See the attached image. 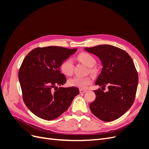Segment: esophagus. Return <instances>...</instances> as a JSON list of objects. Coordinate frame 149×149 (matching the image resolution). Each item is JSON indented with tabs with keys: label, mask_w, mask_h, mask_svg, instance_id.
<instances>
[{
	"label": "esophagus",
	"mask_w": 149,
	"mask_h": 149,
	"mask_svg": "<svg viewBox=\"0 0 149 149\" xmlns=\"http://www.w3.org/2000/svg\"><path fill=\"white\" fill-rule=\"evenodd\" d=\"M86 91H87L86 90H84V89H79L80 93H86Z\"/></svg>",
	"instance_id": "1"
}]
</instances>
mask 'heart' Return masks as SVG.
I'll list each match as a JSON object with an SVG mask.
<instances>
[{
  "label": "heart",
  "instance_id": "b5f03b06",
  "mask_svg": "<svg viewBox=\"0 0 149 149\" xmlns=\"http://www.w3.org/2000/svg\"><path fill=\"white\" fill-rule=\"evenodd\" d=\"M78 59L82 62L86 66L91 68L96 64V60L91 55L87 53H81L78 55ZM73 61L71 59L68 58L61 63L60 65V70L63 74L66 76H71L73 74ZM89 71L92 72L93 70L90 69ZM92 83L91 77H79L75 76L68 80V84L71 86L78 87L80 89H85L88 86Z\"/></svg>",
  "mask_w": 149,
  "mask_h": 149
}]
</instances>
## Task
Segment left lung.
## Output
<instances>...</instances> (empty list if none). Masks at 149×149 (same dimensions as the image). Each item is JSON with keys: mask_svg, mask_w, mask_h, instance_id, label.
<instances>
[{"mask_svg": "<svg viewBox=\"0 0 149 149\" xmlns=\"http://www.w3.org/2000/svg\"><path fill=\"white\" fill-rule=\"evenodd\" d=\"M84 49L101 62L102 68L95 84L108 88L106 92L100 88L94 90L96 99L89 104L90 110L103 121L118 119L132 106L136 96L138 74L132 59L123 49L110 45Z\"/></svg>", "mask_w": 149, "mask_h": 149, "instance_id": "left-lung-1", "label": "left lung"}]
</instances>
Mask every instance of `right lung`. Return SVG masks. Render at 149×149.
<instances>
[{"label": "right lung", "mask_w": 149, "mask_h": 149, "mask_svg": "<svg viewBox=\"0 0 149 149\" xmlns=\"http://www.w3.org/2000/svg\"><path fill=\"white\" fill-rule=\"evenodd\" d=\"M76 51L57 46L36 48L24 58L19 71L23 100L38 118L48 120L58 118L79 94L74 86L57 87L66 81L60 73L61 63Z\"/></svg>", "instance_id": "right-lung-1"}]
</instances>
